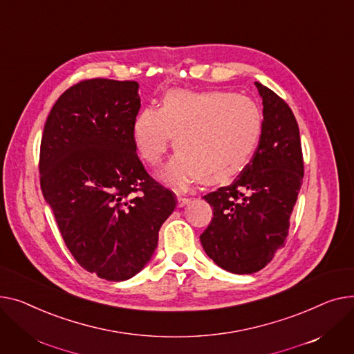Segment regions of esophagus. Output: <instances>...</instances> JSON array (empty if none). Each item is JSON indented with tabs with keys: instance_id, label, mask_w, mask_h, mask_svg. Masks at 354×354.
Wrapping results in <instances>:
<instances>
[{
	"instance_id": "1",
	"label": "esophagus",
	"mask_w": 354,
	"mask_h": 354,
	"mask_svg": "<svg viewBox=\"0 0 354 354\" xmlns=\"http://www.w3.org/2000/svg\"><path fill=\"white\" fill-rule=\"evenodd\" d=\"M190 203V198L189 197H181V196H177V204L178 207H184L185 204Z\"/></svg>"
}]
</instances>
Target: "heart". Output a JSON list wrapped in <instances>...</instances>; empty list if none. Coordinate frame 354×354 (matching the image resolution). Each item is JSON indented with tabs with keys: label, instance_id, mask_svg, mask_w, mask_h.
Wrapping results in <instances>:
<instances>
[{
	"label": "heart",
	"instance_id": "heart-1",
	"mask_svg": "<svg viewBox=\"0 0 354 354\" xmlns=\"http://www.w3.org/2000/svg\"><path fill=\"white\" fill-rule=\"evenodd\" d=\"M263 131L257 102L221 90H171L161 107H144L133 122L140 157L157 165L173 144L178 153L160 178L176 189L201 180L220 184L239 174L254 154Z\"/></svg>",
	"mask_w": 354,
	"mask_h": 354
}]
</instances>
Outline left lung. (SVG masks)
<instances>
[{"mask_svg":"<svg viewBox=\"0 0 354 354\" xmlns=\"http://www.w3.org/2000/svg\"><path fill=\"white\" fill-rule=\"evenodd\" d=\"M254 84L263 98L259 145L233 184L204 196L213 218L200 236L207 256L236 274L259 272L284 247L304 174L292 109L274 91Z\"/></svg>","mask_w":354,"mask_h":354,"instance_id":"obj_1","label":"left lung"}]
</instances>
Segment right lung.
<instances>
[{"instance_id":"right-lung-1","label":"right lung","mask_w":354,"mask_h":354,"mask_svg":"<svg viewBox=\"0 0 354 354\" xmlns=\"http://www.w3.org/2000/svg\"><path fill=\"white\" fill-rule=\"evenodd\" d=\"M140 107L136 81H80L59 95L41 138V190L59 233L82 268L110 281L141 272L176 209L136 153Z\"/></svg>"}]
</instances>
